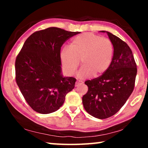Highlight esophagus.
I'll use <instances>...</instances> for the list:
<instances>
[{"instance_id": "obj_1", "label": "esophagus", "mask_w": 148, "mask_h": 148, "mask_svg": "<svg viewBox=\"0 0 148 148\" xmlns=\"http://www.w3.org/2000/svg\"><path fill=\"white\" fill-rule=\"evenodd\" d=\"M82 84H83V83H82V82L76 81V84H75V86H76V87H78V86H81V85H82Z\"/></svg>"}]
</instances>
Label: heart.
<instances>
[{"instance_id": "b5f03b06", "label": "heart", "mask_w": 148, "mask_h": 148, "mask_svg": "<svg viewBox=\"0 0 148 148\" xmlns=\"http://www.w3.org/2000/svg\"><path fill=\"white\" fill-rule=\"evenodd\" d=\"M114 56V46L110 40L102 38L91 32L75 36L69 47H64L59 53L63 71L72 75L76 71L81 61L82 67L77 72L79 79L97 77L109 68Z\"/></svg>"}]
</instances>
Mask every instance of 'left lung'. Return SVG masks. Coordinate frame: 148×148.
I'll list each match as a JSON object with an SVG mask.
<instances>
[{
    "instance_id": "8db88e82",
    "label": "left lung",
    "mask_w": 148,
    "mask_h": 148,
    "mask_svg": "<svg viewBox=\"0 0 148 148\" xmlns=\"http://www.w3.org/2000/svg\"><path fill=\"white\" fill-rule=\"evenodd\" d=\"M106 32L114 46V56L109 68L97 78L87 80L88 91L82 97L85 110L98 119L116 114L133 91L137 74L136 64L131 48L125 42Z\"/></svg>"
}]
</instances>
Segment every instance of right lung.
Here are the masks:
<instances>
[{
    "instance_id": "add662e5",
    "label": "right lung",
    "mask_w": 148,
    "mask_h": 148,
    "mask_svg": "<svg viewBox=\"0 0 148 148\" xmlns=\"http://www.w3.org/2000/svg\"><path fill=\"white\" fill-rule=\"evenodd\" d=\"M79 32L49 27L32 34L16 60V79L27 103L34 111H57L74 88L76 79L62 75L59 53L66 40Z\"/></svg>"
}]
</instances>
